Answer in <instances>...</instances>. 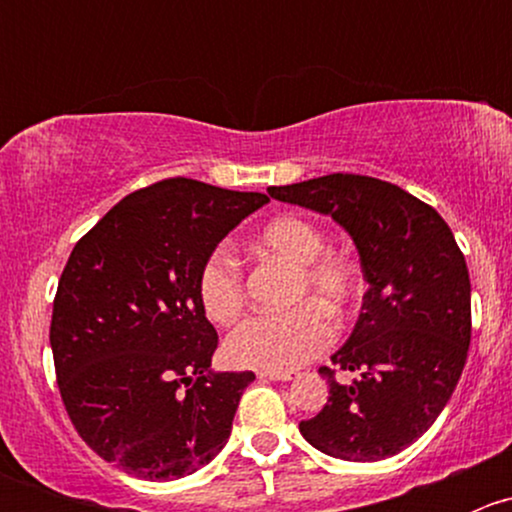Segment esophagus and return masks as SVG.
I'll list each match as a JSON object with an SVG mask.
<instances>
[{
  "label": "esophagus",
  "mask_w": 512,
  "mask_h": 512,
  "mask_svg": "<svg viewBox=\"0 0 512 512\" xmlns=\"http://www.w3.org/2000/svg\"><path fill=\"white\" fill-rule=\"evenodd\" d=\"M260 379H267V381H292V374H270V371H260Z\"/></svg>",
  "instance_id": "esophagus-1"
}]
</instances>
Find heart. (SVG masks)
I'll return each instance as SVG.
<instances>
[{
    "mask_svg": "<svg viewBox=\"0 0 512 512\" xmlns=\"http://www.w3.org/2000/svg\"><path fill=\"white\" fill-rule=\"evenodd\" d=\"M252 252L294 267L289 302L282 314H255L232 329L225 342L227 359L242 369L287 374L322 354L332 344V324H344L361 289L359 267L342 252L324 250L317 225L297 215L270 220L252 240ZM198 297L208 319L230 324L245 304V285L235 257L218 250L205 260L198 277ZM325 311L322 313L321 309Z\"/></svg>",
    "mask_w": 512,
    "mask_h": 512,
    "instance_id": "heart-1",
    "label": "heart"
}]
</instances>
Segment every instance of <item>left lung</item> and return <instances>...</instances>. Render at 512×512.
<instances>
[{
	"label": "left lung",
	"mask_w": 512,
	"mask_h": 512,
	"mask_svg": "<svg viewBox=\"0 0 512 512\" xmlns=\"http://www.w3.org/2000/svg\"><path fill=\"white\" fill-rule=\"evenodd\" d=\"M270 198L329 215L354 240L369 289L352 337L329 366L324 409L299 423L317 451L342 461L396 456L451 399L471 344V280L446 220L369 175L332 173L267 188Z\"/></svg>",
	"instance_id": "1"
}]
</instances>
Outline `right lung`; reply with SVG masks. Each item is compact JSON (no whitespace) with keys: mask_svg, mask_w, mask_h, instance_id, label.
Masks as SVG:
<instances>
[{"mask_svg":"<svg viewBox=\"0 0 512 512\" xmlns=\"http://www.w3.org/2000/svg\"><path fill=\"white\" fill-rule=\"evenodd\" d=\"M190 178L126 195L76 242L49 342L61 401L108 463L175 480L213 461L252 371H213L218 332L198 277L232 227L267 203Z\"/></svg>","mask_w":512,"mask_h":512,"instance_id":"obj_1","label":"right lung"}]
</instances>
